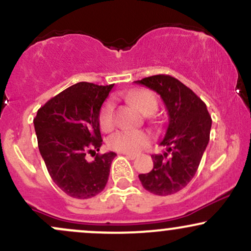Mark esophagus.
Wrapping results in <instances>:
<instances>
[{
    "label": "esophagus",
    "instance_id": "34e87169",
    "mask_svg": "<svg viewBox=\"0 0 251 251\" xmlns=\"http://www.w3.org/2000/svg\"><path fill=\"white\" fill-rule=\"evenodd\" d=\"M123 154L125 155L126 158H128V159H131V160H133V159H135V158H137V155L132 154V153H123Z\"/></svg>",
    "mask_w": 251,
    "mask_h": 251
}]
</instances>
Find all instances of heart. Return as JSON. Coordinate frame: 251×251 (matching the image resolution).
<instances>
[{"label":"heart","mask_w":251,"mask_h":251,"mask_svg":"<svg viewBox=\"0 0 251 251\" xmlns=\"http://www.w3.org/2000/svg\"><path fill=\"white\" fill-rule=\"evenodd\" d=\"M128 100L144 114H152L157 111V98L149 89H134L127 94ZM114 102L107 100L99 112V125L102 131H109L113 126ZM150 135L142 129H120L114 132L107 139L112 150L124 153H137L149 145Z\"/></svg>","instance_id":"b5f03b06"}]
</instances>
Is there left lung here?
Instances as JSON below:
<instances>
[{"label": "left lung", "instance_id": "obj_1", "mask_svg": "<svg viewBox=\"0 0 251 251\" xmlns=\"http://www.w3.org/2000/svg\"><path fill=\"white\" fill-rule=\"evenodd\" d=\"M157 92L169 113V126L160 146L163 154H152L153 169L139 175L144 189L168 196L185 188L194 178L208 146L211 117L206 105L192 89L166 74L134 81Z\"/></svg>", "mask_w": 251, "mask_h": 251}]
</instances>
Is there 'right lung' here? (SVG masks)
Returning a JSON list of instances; mask_svg holds the SVG:
<instances>
[{
	"mask_svg": "<svg viewBox=\"0 0 251 251\" xmlns=\"http://www.w3.org/2000/svg\"><path fill=\"white\" fill-rule=\"evenodd\" d=\"M113 83L77 82L37 111V145L54 183L77 200L97 196L107 184L114 152L97 153L102 144L99 112ZM86 154H93L92 162Z\"/></svg>",
	"mask_w": 251,
	"mask_h": 251,
	"instance_id": "obj_1",
	"label": "right lung"
}]
</instances>
